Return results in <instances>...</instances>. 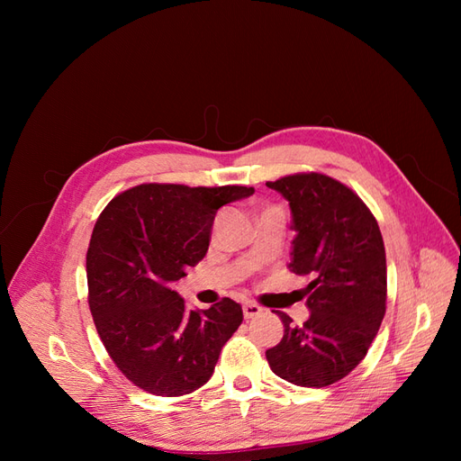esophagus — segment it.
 <instances>
[{
	"instance_id": "esophagus-1",
	"label": "esophagus",
	"mask_w": 461,
	"mask_h": 461,
	"mask_svg": "<svg viewBox=\"0 0 461 461\" xmlns=\"http://www.w3.org/2000/svg\"><path fill=\"white\" fill-rule=\"evenodd\" d=\"M242 312H244V317H246V319H254V317H258L263 310L259 308L258 303H244V305H242Z\"/></svg>"
}]
</instances>
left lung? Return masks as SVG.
I'll list each match as a JSON object with an SVG mask.
<instances>
[{"label": "left lung", "mask_w": 461, "mask_h": 461, "mask_svg": "<svg viewBox=\"0 0 461 461\" xmlns=\"http://www.w3.org/2000/svg\"><path fill=\"white\" fill-rule=\"evenodd\" d=\"M290 205L288 267L312 283L303 288V325L275 312L283 340L269 348L275 375L298 386H329L366 357L386 312V256L379 225L356 194L330 176L290 175L267 183Z\"/></svg>", "instance_id": "obj_1"}]
</instances>
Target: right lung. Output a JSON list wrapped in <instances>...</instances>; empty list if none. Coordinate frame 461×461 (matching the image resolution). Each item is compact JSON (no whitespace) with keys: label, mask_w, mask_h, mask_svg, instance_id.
Listing matches in <instances>:
<instances>
[{"label":"right lung","mask_w":461,"mask_h":461,"mask_svg":"<svg viewBox=\"0 0 461 461\" xmlns=\"http://www.w3.org/2000/svg\"><path fill=\"white\" fill-rule=\"evenodd\" d=\"M252 194L140 185L97 219L86 254L90 312L111 359L146 393L173 398L203 386L240 327V303L188 312L173 285L203 259L219 207Z\"/></svg>","instance_id":"1"}]
</instances>
